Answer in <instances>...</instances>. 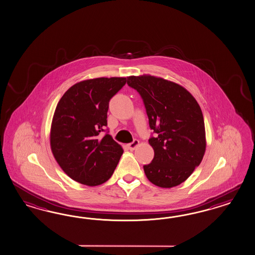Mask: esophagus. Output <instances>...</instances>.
<instances>
[{
  "instance_id": "1",
  "label": "esophagus",
  "mask_w": 255,
  "mask_h": 255,
  "mask_svg": "<svg viewBox=\"0 0 255 255\" xmlns=\"http://www.w3.org/2000/svg\"><path fill=\"white\" fill-rule=\"evenodd\" d=\"M138 143H139V141H138V139H134L132 142L128 144V147L129 150H134L138 145Z\"/></svg>"
}]
</instances>
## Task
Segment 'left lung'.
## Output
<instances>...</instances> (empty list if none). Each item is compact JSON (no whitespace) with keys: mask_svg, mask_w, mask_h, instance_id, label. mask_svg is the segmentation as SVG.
<instances>
[{"mask_svg":"<svg viewBox=\"0 0 255 255\" xmlns=\"http://www.w3.org/2000/svg\"><path fill=\"white\" fill-rule=\"evenodd\" d=\"M128 85L140 95L150 128L154 156L143 166L156 186L171 188L199 166L206 150L203 115L196 99L182 86L151 75L128 76Z\"/></svg>","mask_w":255,"mask_h":255,"instance_id":"left-lung-1","label":"left lung"}]
</instances>
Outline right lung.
I'll list each match as a JSON object with an SVG mask.
<instances>
[{
    "label": "right lung",
    "instance_id": "right-lung-1",
    "mask_svg": "<svg viewBox=\"0 0 255 255\" xmlns=\"http://www.w3.org/2000/svg\"><path fill=\"white\" fill-rule=\"evenodd\" d=\"M126 82L125 77L82 81L58 102L50 131L52 153L74 181L96 186L114 173L124 151L108 131L100 134L107 127L110 100Z\"/></svg>",
    "mask_w": 255,
    "mask_h": 255
}]
</instances>
